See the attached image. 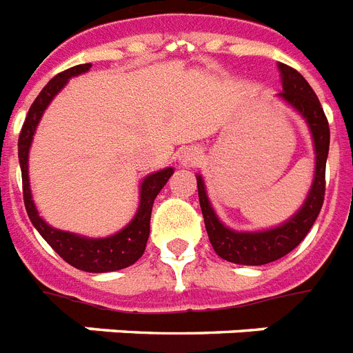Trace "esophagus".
Segmentation results:
<instances>
[{
	"label": "esophagus",
	"instance_id": "esophagus-1",
	"mask_svg": "<svg viewBox=\"0 0 353 353\" xmlns=\"http://www.w3.org/2000/svg\"><path fill=\"white\" fill-rule=\"evenodd\" d=\"M196 160H199V153H196V151H188V153L184 154L185 163H194Z\"/></svg>",
	"mask_w": 353,
	"mask_h": 353
}]
</instances>
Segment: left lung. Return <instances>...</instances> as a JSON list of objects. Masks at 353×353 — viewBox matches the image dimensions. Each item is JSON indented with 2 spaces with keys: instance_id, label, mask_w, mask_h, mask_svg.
Masks as SVG:
<instances>
[{
  "instance_id": "left-lung-1",
  "label": "left lung",
  "mask_w": 353,
  "mask_h": 353,
  "mask_svg": "<svg viewBox=\"0 0 353 353\" xmlns=\"http://www.w3.org/2000/svg\"><path fill=\"white\" fill-rule=\"evenodd\" d=\"M281 74H283V92L279 97L284 98L290 105L295 107L303 118L308 122L312 137L315 143V179L312 184L306 202L286 224L273 228L268 231H256V233H239V231L228 230L211 208L208 194H205L202 176H196L199 185L200 210L204 215V224L208 236L216 255H221L224 261L235 262V264H246V266H261L288 255L292 250L301 244L304 236L312 230L315 219L319 215L324 202V190H326V159H328L330 148V128L326 114H324L321 101L310 83L303 78L301 72L290 67V65L279 63Z\"/></svg>"
}]
</instances>
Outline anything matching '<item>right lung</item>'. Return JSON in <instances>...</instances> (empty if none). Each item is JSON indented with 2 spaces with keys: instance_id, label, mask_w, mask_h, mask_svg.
<instances>
[{
  "instance_id": "add662e5",
  "label": "right lung",
  "mask_w": 353,
  "mask_h": 353,
  "mask_svg": "<svg viewBox=\"0 0 353 353\" xmlns=\"http://www.w3.org/2000/svg\"><path fill=\"white\" fill-rule=\"evenodd\" d=\"M89 69H91V63L70 67L60 74H56L41 89V92L32 101V105L27 112V118H25L23 128L19 132L18 157L19 165H21V180H23L25 210H27V215H29L34 228L39 231V235L43 236L47 244L65 262H69L70 266L83 270V272L103 273L123 270V268L134 264L143 255L149 239V221H151L153 202L169 180V176L173 174V168L162 169L159 173L149 174L143 179L142 188H140V205H138L137 215L122 231H118L117 235L107 236V239H85V236L72 235L67 231L54 230L49 224H45L43 219H39L36 205L32 202V194H30L29 163H27L29 162V149L34 131H36L39 118L50 103V100L63 89L67 80Z\"/></svg>"
}]
</instances>
